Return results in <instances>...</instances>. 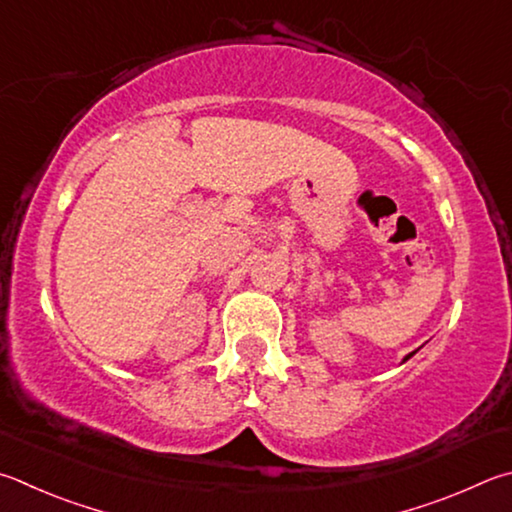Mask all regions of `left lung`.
Here are the masks:
<instances>
[{
	"label": "left lung",
	"mask_w": 512,
	"mask_h": 512,
	"mask_svg": "<svg viewBox=\"0 0 512 512\" xmlns=\"http://www.w3.org/2000/svg\"><path fill=\"white\" fill-rule=\"evenodd\" d=\"M414 353H416V351H412V353H407V356H405V358H403V362H405V360H410V358H412V356H414Z\"/></svg>",
	"instance_id": "obj_1"
}]
</instances>
